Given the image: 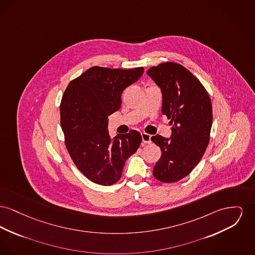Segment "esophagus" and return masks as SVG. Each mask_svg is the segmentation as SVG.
<instances>
[{"instance_id": "34e87169", "label": "esophagus", "mask_w": 255, "mask_h": 255, "mask_svg": "<svg viewBox=\"0 0 255 255\" xmlns=\"http://www.w3.org/2000/svg\"><path fill=\"white\" fill-rule=\"evenodd\" d=\"M141 137H142V142L143 143H151V135L146 133H141Z\"/></svg>"}]
</instances>
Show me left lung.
<instances>
[{
    "mask_svg": "<svg viewBox=\"0 0 255 255\" xmlns=\"http://www.w3.org/2000/svg\"><path fill=\"white\" fill-rule=\"evenodd\" d=\"M161 89L162 113L171 125L170 138L153 135L162 156L153 168L154 177L173 183L186 177L201 160L208 146L212 127L209 94L187 68L175 62H164L147 70Z\"/></svg>",
    "mask_w": 255,
    "mask_h": 255,
    "instance_id": "left-lung-1",
    "label": "left lung"
}]
</instances>
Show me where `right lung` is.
<instances>
[{
	"label": "right lung",
	"instance_id": "obj_1",
	"mask_svg": "<svg viewBox=\"0 0 255 255\" xmlns=\"http://www.w3.org/2000/svg\"><path fill=\"white\" fill-rule=\"evenodd\" d=\"M143 71V67L93 66L71 81L63 93L60 126L65 146L78 169L93 183L110 186L118 182L126 160L141 142L135 130L112 138L108 117L120 110L123 90Z\"/></svg>",
	"mask_w": 255,
	"mask_h": 255
}]
</instances>
